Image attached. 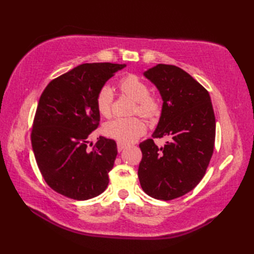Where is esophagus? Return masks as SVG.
I'll list each match as a JSON object with an SVG mask.
<instances>
[{
  "mask_svg": "<svg viewBox=\"0 0 254 254\" xmlns=\"http://www.w3.org/2000/svg\"><path fill=\"white\" fill-rule=\"evenodd\" d=\"M126 146L127 145L126 144H123V143H120V142H118V144H117V148H118V152H121L122 149H124L126 148Z\"/></svg>",
  "mask_w": 254,
  "mask_h": 254,
  "instance_id": "1",
  "label": "esophagus"
}]
</instances>
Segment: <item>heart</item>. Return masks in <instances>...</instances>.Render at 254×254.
<instances>
[{"mask_svg":"<svg viewBox=\"0 0 254 254\" xmlns=\"http://www.w3.org/2000/svg\"><path fill=\"white\" fill-rule=\"evenodd\" d=\"M119 87L123 95L136 101L134 113H138L145 118H154L159 113L160 107L156 97L149 95L148 85L142 78L134 74L124 76ZM113 101V93L109 86H102L96 97V106L98 112L104 117H110ZM105 134L107 136L117 139L118 142L128 144L135 142L146 131V126L139 118L115 119L105 124Z\"/></svg>","mask_w":254,"mask_h":254,"instance_id":"b5f03b06","label":"heart"}]
</instances>
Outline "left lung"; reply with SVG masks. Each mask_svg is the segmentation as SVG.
<instances>
[{
	"mask_svg": "<svg viewBox=\"0 0 254 254\" xmlns=\"http://www.w3.org/2000/svg\"><path fill=\"white\" fill-rule=\"evenodd\" d=\"M163 98L154 138L169 137L164 147L148 138L139 144L138 179L149 196L170 201L195 188L206 172L215 144L216 121L208 91L182 68L157 64L144 72Z\"/></svg>",
	"mask_w": 254,
	"mask_h": 254,
	"instance_id": "8db88e82",
	"label": "left lung"
}]
</instances>
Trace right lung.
Listing matches in <instances>:
<instances>
[{
	"label": "right lung",
	"mask_w": 254,
	"mask_h": 254,
	"mask_svg": "<svg viewBox=\"0 0 254 254\" xmlns=\"http://www.w3.org/2000/svg\"><path fill=\"white\" fill-rule=\"evenodd\" d=\"M126 64L85 63L48 84L31 130V145L42 177L52 190L85 201L104 192L117 157L113 139L89 138L99 126V89ZM89 146H91V143Z\"/></svg>",
	"instance_id": "add662e5"
}]
</instances>
